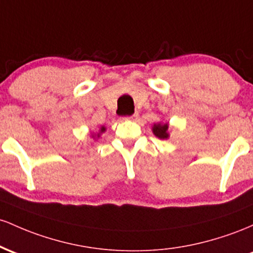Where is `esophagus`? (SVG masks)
<instances>
[{
  "label": "esophagus",
  "instance_id": "34e87169",
  "mask_svg": "<svg viewBox=\"0 0 253 253\" xmlns=\"http://www.w3.org/2000/svg\"><path fill=\"white\" fill-rule=\"evenodd\" d=\"M137 118H138V115L137 113H134V115H131V116H126V117H123V119H129V121H137Z\"/></svg>",
  "mask_w": 253,
  "mask_h": 253
}]
</instances>
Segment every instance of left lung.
I'll list each match as a JSON object with an SVG mask.
<instances>
[{"label": "left lung", "mask_w": 253, "mask_h": 253, "mask_svg": "<svg viewBox=\"0 0 253 253\" xmlns=\"http://www.w3.org/2000/svg\"><path fill=\"white\" fill-rule=\"evenodd\" d=\"M167 129H169V124H154L153 126V132L159 138H167L169 134H167Z\"/></svg>", "instance_id": "8db88e82"}]
</instances>
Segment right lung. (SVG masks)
Masks as SVG:
<instances>
[{"label": "right lung", "mask_w": 253, "mask_h": 253, "mask_svg": "<svg viewBox=\"0 0 253 253\" xmlns=\"http://www.w3.org/2000/svg\"><path fill=\"white\" fill-rule=\"evenodd\" d=\"M103 131H105V127H104V126L101 127V132H103Z\"/></svg>", "instance_id": "obj_1"}]
</instances>
